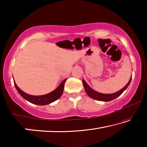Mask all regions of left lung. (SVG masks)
<instances>
[{
  "mask_svg": "<svg viewBox=\"0 0 147 147\" xmlns=\"http://www.w3.org/2000/svg\"><path fill=\"white\" fill-rule=\"evenodd\" d=\"M131 80V78H130L128 84H126V85L124 86L123 89H121V90H119L117 92H115V93H111V94H104V93H99V92L94 91V89H92L91 87L86 82V81L84 80V79L82 80V83H83L84 88H85L86 93L88 94V95L89 96V97H91V98H93L94 100L104 101V102H108V101L112 100L113 99L117 98L118 96H120L121 94L123 93L124 91L127 89L128 86L130 85Z\"/></svg>",
  "mask_w": 147,
  "mask_h": 147,
  "instance_id": "left-lung-1",
  "label": "left lung"
}]
</instances>
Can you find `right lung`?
<instances>
[{"label":"right lung","mask_w":147,"mask_h":147,"mask_svg":"<svg viewBox=\"0 0 147 147\" xmlns=\"http://www.w3.org/2000/svg\"><path fill=\"white\" fill-rule=\"evenodd\" d=\"M66 80H67V78L64 79L61 82V83L59 84V86L58 87V88H57L56 89H54L53 91H52L48 94H43V95H39V96L31 95V94L24 93V91H23L21 89H20L18 88V86H17V84H16V82H15V81H14V85L17 91L19 92V93L21 94L22 97L24 98L25 100H28V102H31L32 104H36V105L44 106V105H47V104H49L52 102H53L58 100V99L60 97L62 93H63L64 85Z\"/></svg>","instance_id":"obj_1"}]
</instances>
